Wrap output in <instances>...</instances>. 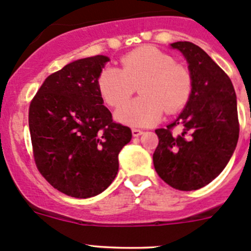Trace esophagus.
Here are the masks:
<instances>
[{
	"instance_id": "34e87169",
	"label": "esophagus",
	"mask_w": 251,
	"mask_h": 251,
	"mask_svg": "<svg viewBox=\"0 0 251 251\" xmlns=\"http://www.w3.org/2000/svg\"><path fill=\"white\" fill-rule=\"evenodd\" d=\"M132 136L133 137H138V136H141L142 133H143V131L142 130H138V128H132Z\"/></svg>"
}]
</instances>
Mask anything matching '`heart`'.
<instances>
[{"mask_svg":"<svg viewBox=\"0 0 251 251\" xmlns=\"http://www.w3.org/2000/svg\"><path fill=\"white\" fill-rule=\"evenodd\" d=\"M121 69L107 67L97 80L100 97L109 107L127 102L136 86L141 97L116 110L115 119L131 127L155 125L166 114L178 113L188 103L193 91V76L174 55L153 46H141L124 54Z\"/></svg>","mask_w":251,"mask_h":251,"instance_id":"heart-1","label":"heart"}]
</instances>
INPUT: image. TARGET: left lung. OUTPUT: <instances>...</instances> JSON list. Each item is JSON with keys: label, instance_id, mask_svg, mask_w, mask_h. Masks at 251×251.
Here are the masks:
<instances>
[{"label": "left lung", "instance_id": "8db88e82", "mask_svg": "<svg viewBox=\"0 0 251 251\" xmlns=\"http://www.w3.org/2000/svg\"><path fill=\"white\" fill-rule=\"evenodd\" d=\"M193 76L186 108L166 128H158L153 154L156 174L178 191H196L216 178L231 159L238 137L237 100L228 75L192 42H175ZM175 127L180 132L175 134Z\"/></svg>", "mask_w": 251, "mask_h": 251}]
</instances>
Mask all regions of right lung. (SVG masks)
I'll use <instances>...</instances> for the list:
<instances>
[{"instance_id":"right-lung-1","label":"right lung","mask_w":251,"mask_h":251,"mask_svg":"<svg viewBox=\"0 0 251 251\" xmlns=\"http://www.w3.org/2000/svg\"><path fill=\"white\" fill-rule=\"evenodd\" d=\"M109 58H83L48 76L29 107L37 170L67 196L91 198L109 187L130 127L113 121L97 80Z\"/></svg>"}]
</instances>
